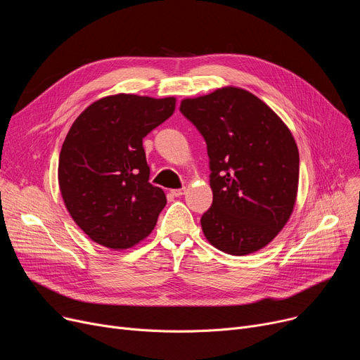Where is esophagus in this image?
Wrapping results in <instances>:
<instances>
[{
    "instance_id": "esophagus-1",
    "label": "esophagus",
    "mask_w": 360,
    "mask_h": 360,
    "mask_svg": "<svg viewBox=\"0 0 360 360\" xmlns=\"http://www.w3.org/2000/svg\"><path fill=\"white\" fill-rule=\"evenodd\" d=\"M170 193H172V195H175V197H181L185 193V188H178V190H172Z\"/></svg>"
}]
</instances>
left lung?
I'll return each instance as SVG.
<instances>
[{
  "mask_svg": "<svg viewBox=\"0 0 360 360\" xmlns=\"http://www.w3.org/2000/svg\"><path fill=\"white\" fill-rule=\"evenodd\" d=\"M179 109L210 159L213 204L201 217L204 236L231 255L262 250L296 202L299 151L290 129L255 94L232 86L184 99Z\"/></svg>",
  "mask_w": 360,
  "mask_h": 360,
  "instance_id": "left-lung-1",
  "label": "left lung"
}]
</instances>
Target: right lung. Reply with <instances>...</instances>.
<instances>
[{
    "mask_svg": "<svg viewBox=\"0 0 360 360\" xmlns=\"http://www.w3.org/2000/svg\"><path fill=\"white\" fill-rule=\"evenodd\" d=\"M175 103L112 94L71 125L60 153V191L72 220L102 247L127 250L155 229L166 195L148 182L143 139L172 115Z\"/></svg>",
    "mask_w": 360,
    "mask_h": 360,
    "instance_id": "obj_1",
    "label": "right lung"
}]
</instances>
